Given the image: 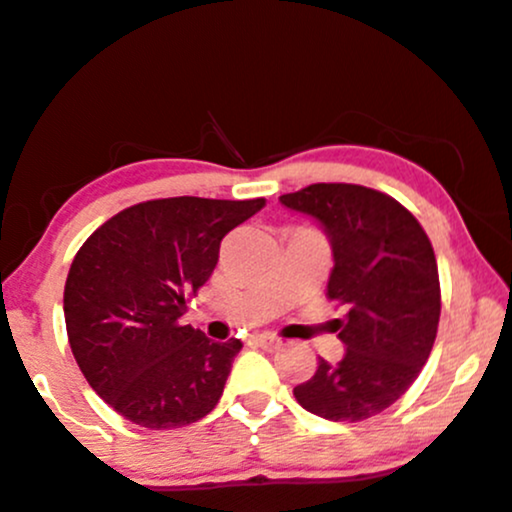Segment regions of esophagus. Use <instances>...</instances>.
Returning <instances> with one entry per match:
<instances>
[{
    "label": "esophagus",
    "mask_w": 512,
    "mask_h": 512,
    "mask_svg": "<svg viewBox=\"0 0 512 512\" xmlns=\"http://www.w3.org/2000/svg\"><path fill=\"white\" fill-rule=\"evenodd\" d=\"M252 342H255L257 346H262V349H267V351H276V349H281V339H279V337H274V334H269V332L252 334Z\"/></svg>",
    "instance_id": "1"
}]
</instances>
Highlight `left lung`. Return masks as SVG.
<instances>
[{"mask_svg":"<svg viewBox=\"0 0 512 512\" xmlns=\"http://www.w3.org/2000/svg\"><path fill=\"white\" fill-rule=\"evenodd\" d=\"M310 216L332 248L327 296L346 305V354L320 358L298 404L330 421H363L395 404L431 354L440 317L438 264L421 223L397 199L370 187L317 182L281 195Z\"/></svg>","mask_w":512,"mask_h":512,"instance_id":"left-lung-1","label":"left lung"}]
</instances>
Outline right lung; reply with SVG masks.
I'll return each instance as SVG.
<instances>
[{
	"instance_id": "right-lung-1",
	"label": "right lung",
	"mask_w": 512,
	"mask_h": 512,
	"mask_svg": "<svg viewBox=\"0 0 512 512\" xmlns=\"http://www.w3.org/2000/svg\"><path fill=\"white\" fill-rule=\"evenodd\" d=\"M262 207L154 199L105 221L76 252L64 284L69 346L88 385L127 421L161 431L216 407L243 344L214 342L180 317L214 272L223 236Z\"/></svg>"
}]
</instances>
